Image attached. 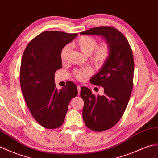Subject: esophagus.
<instances>
[{
	"mask_svg": "<svg viewBox=\"0 0 158 158\" xmlns=\"http://www.w3.org/2000/svg\"><path fill=\"white\" fill-rule=\"evenodd\" d=\"M77 89H78V95L80 93V89H81V87H80V86H77Z\"/></svg>",
	"mask_w": 158,
	"mask_h": 158,
	"instance_id": "esophagus-1",
	"label": "esophagus"
}]
</instances>
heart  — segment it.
Returning a JSON list of instances; mask_svg holds the SVG:
<instances>
[{
	"label": "heart",
	"mask_w": 158,
	"mask_h": 158,
	"mask_svg": "<svg viewBox=\"0 0 158 158\" xmlns=\"http://www.w3.org/2000/svg\"><path fill=\"white\" fill-rule=\"evenodd\" d=\"M75 46L78 47L84 54L90 55L91 62L97 68H101L106 64L111 54V44L107 40L97 44L95 38L90 36H81L75 42ZM70 51L69 45L67 44L62 48L60 52V59L62 62L67 61ZM93 73V70L89 68L76 69L72 75L79 81H85Z\"/></svg>",
	"instance_id": "1"
}]
</instances>
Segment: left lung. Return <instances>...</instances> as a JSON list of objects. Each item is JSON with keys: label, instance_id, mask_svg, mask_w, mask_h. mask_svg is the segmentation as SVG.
<instances>
[{"label": "left lung", "instance_id": "8db88e82", "mask_svg": "<svg viewBox=\"0 0 158 158\" xmlns=\"http://www.w3.org/2000/svg\"><path fill=\"white\" fill-rule=\"evenodd\" d=\"M102 36L111 44V54L106 64L90 78L93 85L104 89V95H94L82 86V117L89 129L102 132L112 128L120 120L127 107L133 87L134 58L127 38L111 26L93 27L80 32Z\"/></svg>", "mask_w": 158, "mask_h": 158}]
</instances>
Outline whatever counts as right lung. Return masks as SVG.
Here are the masks:
<instances>
[{
    "label": "right lung",
    "mask_w": 158,
    "mask_h": 158,
    "mask_svg": "<svg viewBox=\"0 0 158 158\" xmlns=\"http://www.w3.org/2000/svg\"><path fill=\"white\" fill-rule=\"evenodd\" d=\"M77 35L45 31L33 38L23 52L19 71L21 89L35 120L48 129L61 127L70 100L78 94L73 82L68 81L58 90L54 81L55 72L62 67V48Z\"/></svg>",
    "instance_id": "obj_1"
}]
</instances>
